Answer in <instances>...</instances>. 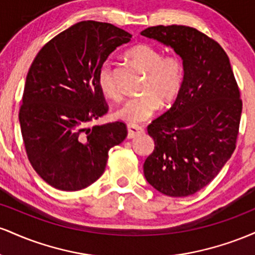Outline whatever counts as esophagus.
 Returning a JSON list of instances; mask_svg holds the SVG:
<instances>
[{
  "mask_svg": "<svg viewBox=\"0 0 255 255\" xmlns=\"http://www.w3.org/2000/svg\"><path fill=\"white\" fill-rule=\"evenodd\" d=\"M127 130H128V134H127L128 139H133V137H135L137 135H141V134L145 131L144 128L136 125H128Z\"/></svg>",
  "mask_w": 255,
  "mask_h": 255,
  "instance_id": "1",
  "label": "esophagus"
}]
</instances>
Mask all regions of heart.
Segmentation results:
<instances>
[{
    "label": "heart",
    "mask_w": 255,
    "mask_h": 255,
    "mask_svg": "<svg viewBox=\"0 0 255 255\" xmlns=\"http://www.w3.org/2000/svg\"><path fill=\"white\" fill-rule=\"evenodd\" d=\"M128 57L144 71V95L127 98L115 111V116L129 124H139L157 113L160 105H170L180 95L184 79V67L180 56L163 55L150 44H136L127 52ZM98 85L107 97L118 99L120 91L110 62L102 63L98 71Z\"/></svg>",
    "instance_id": "obj_1"
}]
</instances>
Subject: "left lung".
<instances>
[{
  "label": "left lung",
  "mask_w": 255,
  "mask_h": 255,
  "mask_svg": "<svg viewBox=\"0 0 255 255\" xmlns=\"http://www.w3.org/2000/svg\"><path fill=\"white\" fill-rule=\"evenodd\" d=\"M142 36L170 46L182 58L176 101L148 125L154 150L144 175L162 194L187 197L207 186L236 147L242 101L229 57L219 44L188 26H153Z\"/></svg>",
  "instance_id": "obj_1"
}]
</instances>
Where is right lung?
<instances>
[{
	"label": "right lung",
	"instance_id": "obj_1",
	"mask_svg": "<svg viewBox=\"0 0 255 255\" xmlns=\"http://www.w3.org/2000/svg\"><path fill=\"white\" fill-rule=\"evenodd\" d=\"M131 34L87 20L40 49L26 77L19 122L31 165L56 189L80 191L105 170L108 153L127 136L124 122L87 127L108 111L98 71Z\"/></svg>",
	"mask_w": 255,
	"mask_h": 255
}]
</instances>
